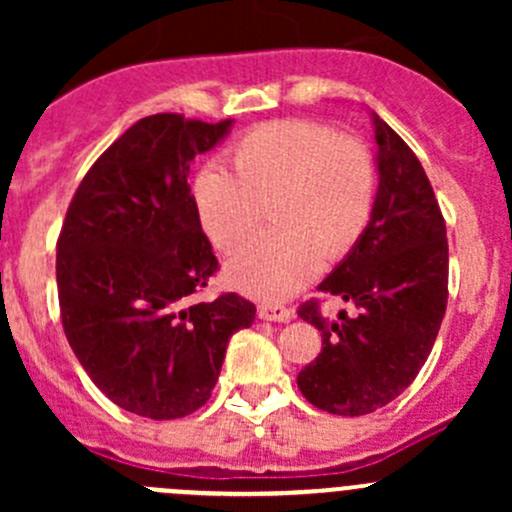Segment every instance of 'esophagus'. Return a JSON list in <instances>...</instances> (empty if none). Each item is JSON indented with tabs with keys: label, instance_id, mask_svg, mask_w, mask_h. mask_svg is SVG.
<instances>
[{
	"label": "esophagus",
	"instance_id": "34e87169",
	"mask_svg": "<svg viewBox=\"0 0 512 512\" xmlns=\"http://www.w3.org/2000/svg\"><path fill=\"white\" fill-rule=\"evenodd\" d=\"M257 317L265 319V322H292L294 312L285 304H277V302H265L257 307Z\"/></svg>",
	"mask_w": 512,
	"mask_h": 512
}]
</instances>
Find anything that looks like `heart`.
Listing matches in <instances>:
<instances>
[{
  "instance_id": "b5f03b06",
  "label": "heart",
  "mask_w": 512,
  "mask_h": 512,
  "mask_svg": "<svg viewBox=\"0 0 512 512\" xmlns=\"http://www.w3.org/2000/svg\"><path fill=\"white\" fill-rule=\"evenodd\" d=\"M232 173L210 163L195 175L200 225L220 252L250 240L272 208L275 232L227 262L230 285L265 299L287 297L359 242L376 205V165L352 136L307 118H282L242 133L227 151Z\"/></svg>"
}]
</instances>
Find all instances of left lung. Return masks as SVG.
I'll use <instances>...</instances> for the list:
<instances>
[{"instance_id":"8db88e82","label":"left lung","mask_w":512,"mask_h":512,"mask_svg":"<svg viewBox=\"0 0 512 512\" xmlns=\"http://www.w3.org/2000/svg\"><path fill=\"white\" fill-rule=\"evenodd\" d=\"M379 190L371 223L322 294L352 302L356 314L329 322L319 299L299 317L322 332V354L304 366L297 386L317 409L364 416L409 389L426 364L448 302V240L426 170L404 138L374 113Z\"/></svg>"}]
</instances>
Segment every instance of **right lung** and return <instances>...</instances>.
<instances>
[{"label": "right lung", "instance_id": "right-lung-1", "mask_svg": "<svg viewBox=\"0 0 512 512\" xmlns=\"http://www.w3.org/2000/svg\"><path fill=\"white\" fill-rule=\"evenodd\" d=\"M230 123L141 118L98 156L66 210L56 242L64 334L91 381L131 414L198 411L230 337L255 322V304L235 292L195 299L220 265L190 195V160Z\"/></svg>", "mask_w": 512, "mask_h": 512}]
</instances>
